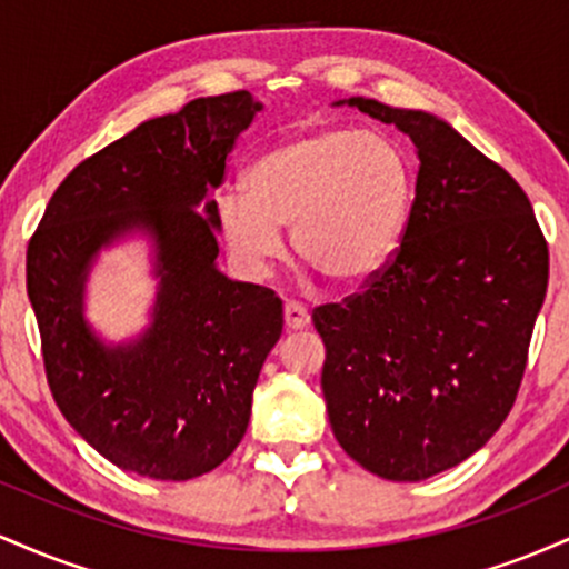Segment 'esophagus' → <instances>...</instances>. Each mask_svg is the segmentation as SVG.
<instances>
[{
	"label": "esophagus",
	"instance_id": "34e87169",
	"mask_svg": "<svg viewBox=\"0 0 569 569\" xmlns=\"http://www.w3.org/2000/svg\"><path fill=\"white\" fill-rule=\"evenodd\" d=\"M283 318H286V329H291V331L305 329V326L310 323V312H307V307L299 302H286Z\"/></svg>",
	"mask_w": 569,
	"mask_h": 569
}]
</instances>
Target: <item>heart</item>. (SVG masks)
<instances>
[{
  "mask_svg": "<svg viewBox=\"0 0 569 569\" xmlns=\"http://www.w3.org/2000/svg\"><path fill=\"white\" fill-rule=\"evenodd\" d=\"M417 198V171L396 136L358 128L305 130L267 149L246 194L219 198V227L248 270L283 253L280 227L305 262L337 283H361L393 262Z\"/></svg>",
  "mask_w": 569,
  "mask_h": 569,
  "instance_id": "heart-1",
  "label": "heart"
}]
</instances>
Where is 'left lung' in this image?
Instances as JSON below:
<instances>
[{
	"label": "left lung",
	"mask_w": 569,
	"mask_h": 569,
	"mask_svg": "<svg viewBox=\"0 0 569 569\" xmlns=\"http://www.w3.org/2000/svg\"><path fill=\"white\" fill-rule=\"evenodd\" d=\"M417 147V198L393 262L312 310L339 447L388 481H422L492 439L511 411L546 299L530 198L449 122L348 98Z\"/></svg>",
	"instance_id": "obj_1"
}]
</instances>
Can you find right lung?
<instances>
[{"label":"right lung","mask_w":569,"mask_h":569,"mask_svg":"<svg viewBox=\"0 0 569 569\" xmlns=\"http://www.w3.org/2000/svg\"><path fill=\"white\" fill-rule=\"evenodd\" d=\"M259 109L234 90L141 122L61 181L29 240L26 289L50 390L69 426L122 471L194 479L246 436L283 302L219 272V208L206 194ZM130 231L153 238L159 297L139 340L107 346L81 316L83 280L97 251Z\"/></svg>","instance_id":"add662e5"}]
</instances>
